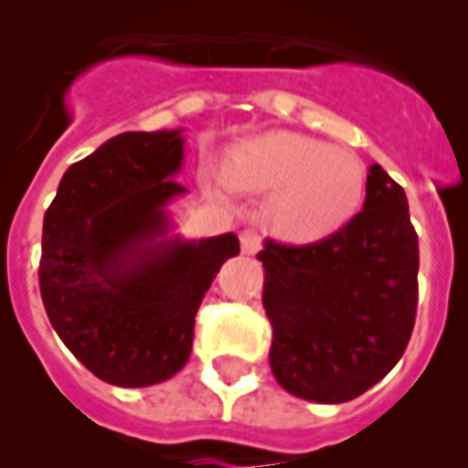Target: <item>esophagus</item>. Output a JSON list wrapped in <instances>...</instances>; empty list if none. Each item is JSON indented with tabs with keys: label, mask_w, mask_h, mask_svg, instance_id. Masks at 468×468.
Segmentation results:
<instances>
[{
	"label": "esophagus",
	"mask_w": 468,
	"mask_h": 468,
	"mask_svg": "<svg viewBox=\"0 0 468 468\" xmlns=\"http://www.w3.org/2000/svg\"><path fill=\"white\" fill-rule=\"evenodd\" d=\"M240 248L245 255H255L257 250L262 248V235L257 233V230H242L240 233Z\"/></svg>",
	"instance_id": "1"
}]
</instances>
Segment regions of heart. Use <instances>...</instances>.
<instances>
[{
  "instance_id": "heart-1",
  "label": "heart",
  "mask_w": 468,
  "mask_h": 468,
  "mask_svg": "<svg viewBox=\"0 0 468 468\" xmlns=\"http://www.w3.org/2000/svg\"><path fill=\"white\" fill-rule=\"evenodd\" d=\"M226 179L235 189L270 194L271 230L293 242L347 226L367 194V169L352 150L289 131L238 143L228 153Z\"/></svg>"
}]
</instances>
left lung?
I'll use <instances>...</instances> for the list:
<instances>
[{
    "instance_id": "8db88e82",
    "label": "left lung",
    "mask_w": 468,
    "mask_h": 468,
    "mask_svg": "<svg viewBox=\"0 0 468 468\" xmlns=\"http://www.w3.org/2000/svg\"><path fill=\"white\" fill-rule=\"evenodd\" d=\"M270 367L313 403L362 396L396 367L418 311V233L406 191L371 165L364 208L311 245L264 242Z\"/></svg>"
}]
</instances>
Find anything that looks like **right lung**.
<instances>
[{
  "mask_svg": "<svg viewBox=\"0 0 468 468\" xmlns=\"http://www.w3.org/2000/svg\"><path fill=\"white\" fill-rule=\"evenodd\" d=\"M182 131H131L62 175L43 218L38 284L55 333L106 384L175 377L191 355L194 318L233 233L165 238V206L182 197Z\"/></svg>",
  "mask_w": 468,
  "mask_h": 468,
  "instance_id": "1",
  "label": "right lung"
}]
</instances>
